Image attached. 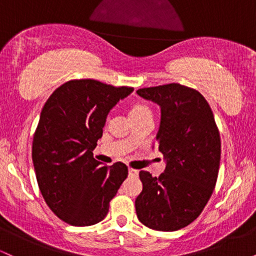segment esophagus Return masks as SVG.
Returning a JSON list of instances; mask_svg holds the SVG:
<instances>
[{
    "mask_svg": "<svg viewBox=\"0 0 256 256\" xmlns=\"http://www.w3.org/2000/svg\"><path fill=\"white\" fill-rule=\"evenodd\" d=\"M137 174H138V171H137V170L128 168V176H137Z\"/></svg>",
    "mask_w": 256,
    "mask_h": 256,
    "instance_id": "esophagus-1",
    "label": "esophagus"
}]
</instances>
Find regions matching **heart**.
I'll return each mask as SVG.
<instances>
[{
    "mask_svg": "<svg viewBox=\"0 0 256 256\" xmlns=\"http://www.w3.org/2000/svg\"><path fill=\"white\" fill-rule=\"evenodd\" d=\"M150 114V110L146 106L142 104H132L128 108V116L131 120L142 118V116Z\"/></svg>",
    "mask_w": 256,
    "mask_h": 256,
    "instance_id": "heart-1",
    "label": "heart"
}]
</instances>
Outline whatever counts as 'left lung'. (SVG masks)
<instances>
[{
    "label": "left lung",
    "instance_id": "left-lung-1",
    "mask_svg": "<svg viewBox=\"0 0 256 256\" xmlns=\"http://www.w3.org/2000/svg\"><path fill=\"white\" fill-rule=\"evenodd\" d=\"M137 94L160 107L158 150L166 162L158 177L140 172L138 220L152 230L177 231L198 218L212 196L220 165L219 131L198 91L171 83Z\"/></svg>",
    "mask_w": 256,
    "mask_h": 256
}]
</instances>
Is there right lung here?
<instances>
[{
  "label": "right lung",
  "instance_id": "add662e5",
  "mask_svg": "<svg viewBox=\"0 0 256 256\" xmlns=\"http://www.w3.org/2000/svg\"><path fill=\"white\" fill-rule=\"evenodd\" d=\"M132 91L94 79L71 80L52 94L40 112L32 143L37 183L49 208L67 224L104 220L128 177L124 164L104 166L92 150L110 112Z\"/></svg>",
  "mask_w": 256,
  "mask_h": 256
}]
</instances>
